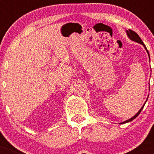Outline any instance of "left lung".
Here are the masks:
<instances>
[{"label": "left lung", "mask_w": 154, "mask_h": 154, "mask_svg": "<svg viewBox=\"0 0 154 154\" xmlns=\"http://www.w3.org/2000/svg\"><path fill=\"white\" fill-rule=\"evenodd\" d=\"M126 33H127V35H128V36H129V38H130L131 39V40L134 41V42H138V43H140V44L143 45L144 46V48H145V49H146V51H147L148 55H149V51H148V50L146 49V46H145V45L143 44V41L141 40V38H140V36H139V35H137V33H136L135 31H132V30L129 29V31H126ZM144 105H145V104H144ZM144 105H143V106H144ZM143 106L142 108H141L140 109V111H139V112H137V113L136 114V115L134 116H133V117H132L131 119H128V120L124 121V122H123V123H121V124H123V123H128V122H130V121L133 120V119H135L136 117H137V116H139V114L140 113V112H141V111H142V109H143Z\"/></svg>", "instance_id": "8db88e82"}]
</instances>
